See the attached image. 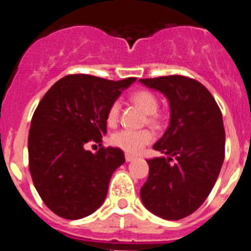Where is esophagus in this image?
<instances>
[{"label":"esophagus","mask_w":251,"mask_h":251,"mask_svg":"<svg viewBox=\"0 0 251 251\" xmlns=\"http://www.w3.org/2000/svg\"><path fill=\"white\" fill-rule=\"evenodd\" d=\"M137 157L136 156H133V154H129V153H127V154H126V161L127 162H132V161H134V159H136Z\"/></svg>","instance_id":"esophagus-1"}]
</instances>
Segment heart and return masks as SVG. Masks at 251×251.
Masks as SVG:
<instances>
[{
  "mask_svg": "<svg viewBox=\"0 0 251 251\" xmlns=\"http://www.w3.org/2000/svg\"><path fill=\"white\" fill-rule=\"evenodd\" d=\"M130 100L138 105L146 114H154L158 108V101L152 93L147 90H138L133 93L130 97ZM119 115V103L114 101L109 106L108 113H106V121L109 124H114L118 121ZM150 121L152 123H157V118L154 115H151ZM154 139V134L148 129L142 130H130L122 129L113 134L112 143L115 147L121 148L127 153H139L147 145Z\"/></svg>",
  "mask_w": 251,
  "mask_h": 251,
  "instance_id": "obj_1",
  "label": "heart"
}]
</instances>
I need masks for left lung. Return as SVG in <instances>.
I'll return each mask as SVG.
<instances>
[{"label": "left lung", "instance_id": "1", "mask_svg": "<svg viewBox=\"0 0 251 251\" xmlns=\"http://www.w3.org/2000/svg\"><path fill=\"white\" fill-rule=\"evenodd\" d=\"M162 93L170 104V123L153 150L163 156L148 159L150 175L141 188L148 211L179 220L200 207L216 182L225 157L223 115L211 93L181 75L139 79Z\"/></svg>", "mask_w": 251, "mask_h": 251}]
</instances>
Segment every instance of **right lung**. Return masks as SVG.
Segmentation results:
<instances>
[{
  "label": "right lung",
  "instance_id": "add662e5",
  "mask_svg": "<svg viewBox=\"0 0 251 251\" xmlns=\"http://www.w3.org/2000/svg\"><path fill=\"white\" fill-rule=\"evenodd\" d=\"M136 80L66 75L37 105L28 132V167L40 197L57 216L83 219L105 200L124 153L113 147L92 153L85 146L101 143L109 106Z\"/></svg>",
  "mask_w": 251,
  "mask_h": 251
}]
</instances>
